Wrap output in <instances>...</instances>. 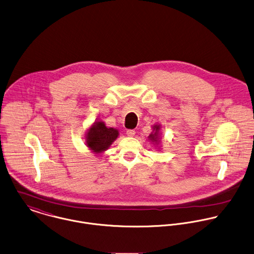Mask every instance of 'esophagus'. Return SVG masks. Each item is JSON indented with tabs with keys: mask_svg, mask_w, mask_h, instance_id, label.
<instances>
[{
	"mask_svg": "<svg viewBox=\"0 0 254 254\" xmlns=\"http://www.w3.org/2000/svg\"><path fill=\"white\" fill-rule=\"evenodd\" d=\"M127 134L128 136H134L135 130H134V129H127Z\"/></svg>",
	"mask_w": 254,
	"mask_h": 254,
	"instance_id": "esophagus-1",
	"label": "esophagus"
}]
</instances>
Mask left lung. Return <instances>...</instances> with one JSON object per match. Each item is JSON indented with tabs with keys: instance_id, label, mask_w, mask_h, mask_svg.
Here are the masks:
<instances>
[{
	"instance_id": "8db88e82",
	"label": "left lung",
	"mask_w": 254,
	"mask_h": 254,
	"mask_svg": "<svg viewBox=\"0 0 254 254\" xmlns=\"http://www.w3.org/2000/svg\"><path fill=\"white\" fill-rule=\"evenodd\" d=\"M153 128L155 129V133H153V134H150V135H149V137H150L151 139H153L154 141H156V139H157V132H158L159 127H158V126H155Z\"/></svg>"
}]
</instances>
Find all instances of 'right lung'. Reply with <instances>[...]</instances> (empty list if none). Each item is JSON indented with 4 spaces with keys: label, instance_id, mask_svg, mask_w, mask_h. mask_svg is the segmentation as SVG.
<instances>
[{
    "label": "right lung",
    "instance_id": "1",
    "mask_svg": "<svg viewBox=\"0 0 254 254\" xmlns=\"http://www.w3.org/2000/svg\"><path fill=\"white\" fill-rule=\"evenodd\" d=\"M119 131L113 127H107L103 122H97L87 134V145L96 153H100L112 144L118 137Z\"/></svg>",
    "mask_w": 254,
    "mask_h": 254
}]
</instances>
